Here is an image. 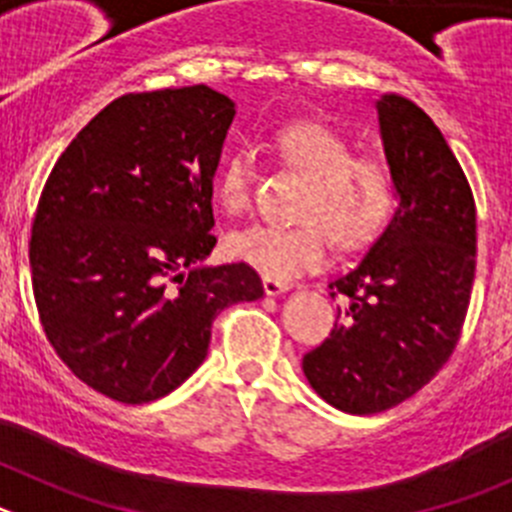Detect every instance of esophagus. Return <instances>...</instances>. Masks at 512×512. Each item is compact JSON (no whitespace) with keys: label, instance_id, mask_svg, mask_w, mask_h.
I'll return each mask as SVG.
<instances>
[{"label":"esophagus","instance_id":"34e87169","mask_svg":"<svg viewBox=\"0 0 512 512\" xmlns=\"http://www.w3.org/2000/svg\"><path fill=\"white\" fill-rule=\"evenodd\" d=\"M289 289V284L287 282H277V279H266L264 277V292L269 297H277V295H282V292H287Z\"/></svg>","mask_w":512,"mask_h":512}]
</instances>
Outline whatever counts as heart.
Masks as SVG:
<instances>
[{
    "label": "heart",
    "instance_id": "1",
    "mask_svg": "<svg viewBox=\"0 0 512 512\" xmlns=\"http://www.w3.org/2000/svg\"><path fill=\"white\" fill-rule=\"evenodd\" d=\"M279 158L307 179L295 225H248L228 235V253L261 277L289 282L328 259L330 238L341 251L369 248L395 212V179L384 161L354 156L336 130L320 122H295L274 138ZM253 153L238 148L223 161L215 197L228 212L248 205Z\"/></svg>",
    "mask_w": 512,
    "mask_h": 512
}]
</instances>
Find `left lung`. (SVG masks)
Segmentation results:
<instances>
[{
  "label": "left lung",
  "instance_id": "8db88e82",
  "mask_svg": "<svg viewBox=\"0 0 512 512\" xmlns=\"http://www.w3.org/2000/svg\"><path fill=\"white\" fill-rule=\"evenodd\" d=\"M397 210L364 259L330 282L348 307L302 359L328 405L372 415L400 405L449 361L467 318L477 264V210L449 143L400 94L374 102Z\"/></svg>",
  "mask_w": 512,
  "mask_h": 512
}]
</instances>
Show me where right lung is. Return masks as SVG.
<instances>
[{
  "label": "right lung",
  "instance_id": "right-lung-1",
  "mask_svg": "<svg viewBox=\"0 0 512 512\" xmlns=\"http://www.w3.org/2000/svg\"><path fill=\"white\" fill-rule=\"evenodd\" d=\"M235 102L205 84L125 94L53 166L30 238L35 305L71 372L140 405L187 382L212 320L264 295L246 264H207Z\"/></svg>",
  "mask_w": 512,
  "mask_h": 512
}]
</instances>
